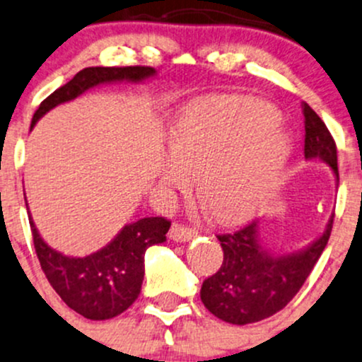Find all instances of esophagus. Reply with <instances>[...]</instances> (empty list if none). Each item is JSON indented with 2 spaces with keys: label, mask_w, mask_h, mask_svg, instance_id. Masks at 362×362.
<instances>
[{
  "label": "esophagus",
  "mask_w": 362,
  "mask_h": 362,
  "mask_svg": "<svg viewBox=\"0 0 362 362\" xmlns=\"http://www.w3.org/2000/svg\"><path fill=\"white\" fill-rule=\"evenodd\" d=\"M196 235V232L189 227L180 226V223H173L170 229V238L177 243H185V241H191V239Z\"/></svg>",
  "instance_id": "1"
}]
</instances>
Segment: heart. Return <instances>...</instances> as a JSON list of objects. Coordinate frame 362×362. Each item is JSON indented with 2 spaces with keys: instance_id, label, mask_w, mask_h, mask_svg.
<instances>
[{
  "instance_id": "heart-1",
  "label": "heart",
  "mask_w": 362,
  "mask_h": 362,
  "mask_svg": "<svg viewBox=\"0 0 362 362\" xmlns=\"http://www.w3.org/2000/svg\"><path fill=\"white\" fill-rule=\"evenodd\" d=\"M269 104L246 97H208L189 105L168 128L161 184L197 192L222 222L255 213L276 191L295 144Z\"/></svg>"
}]
</instances>
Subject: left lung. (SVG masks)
<instances>
[{
  "label": "left lung",
  "instance_id": "1",
  "mask_svg": "<svg viewBox=\"0 0 362 362\" xmlns=\"http://www.w3.org/2000/svg\"><path fill=\"white\" fill-rule=\"evenodd\" d=\"M305 159H321L338 182L337 146L321 117L303 102ZM333 215L315 241L300 251L277 255L262 245L260 222L230 234L216 235L223 250L222 267L201 286L204 307L230 325H250L279 312L290 303L328 245Z\"/></svg>",
  "mask_w": 362,
  "mask_h": 362
}]
</instances>
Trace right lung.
Instances as JSON below:
<instances>
[{
	"mask_svg": "<svg viewBox=\"0 0 362 362\" xmlns=\"http://www.w3.org/2000/svg\"><path fill=\"white\" fill-rule=\"evenodd\" d=\"M156 76L152 67H86L69 83L55 90L34 112L30 128L53 107L107 83H142ZM25 196V194H24ZM28 203V201H25ZM29 213L34 248L45 276L60 298L91 321L112 319L124 312L142 290L144 255L149 246L166 241L170 220L147 216L127 223L109 245L86 257H69L53 250L37 232Z\"/></svg>",
	"mask_w": 362,
	"mask_h": 362,
	"instance_id": "right-lung-1",
	"label": "right lung"
}]
</instances>
